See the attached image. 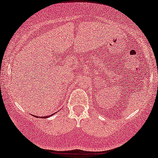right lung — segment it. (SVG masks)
Returning a JSON list of instances; mask_svg holds the SVG:
<instances>
[{
  "instance_id": "right-lung-1",
  "label": "right lung",
  "mask_w": 158,
  "mask_h": 158,
  "mask_svg": "<svg viewBox=\"0 0 158 158\" xmlns=\"http://www.w3.org/2000/svg\"><path fill=\"white\" fill-rule=\"evenodd\" d=\"M52 115H53V114H51V115H50V116H44V117H42V118H48V117H49V116H52ZM41 118H42V117H41Z\"/></svg>"
}]
</instances>
